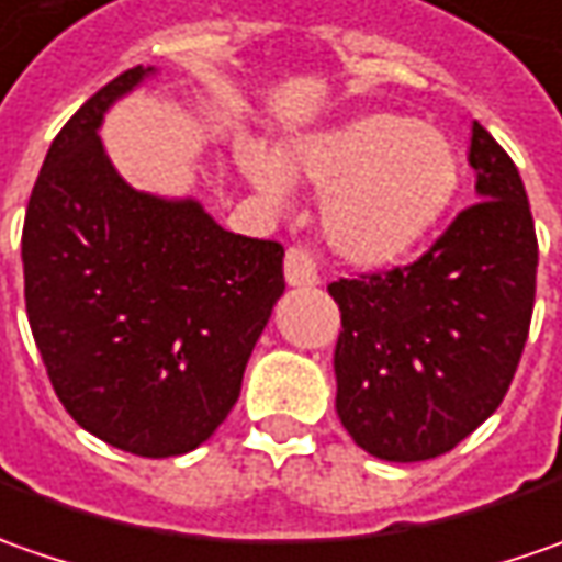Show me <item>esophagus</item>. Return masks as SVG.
<instances>
[{
  "instance_id": "obj_1",
  "label": "esophagus",
  "mask_w": 562,
  "mask_h": 562,
  "mask_svg": "<svg viewBox=\"0 0 562 562\" xmlns=\"http://www.w3.org/2000/svg\"><path fill=\"white\" fill-rule=\"evenodd\" d=\"M285 282L292 289H311L317 285V267H314V258L304 251V248H289L285 251Z\"/></svg>"
}]
</instances>
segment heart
I'll use <instances>...</instances> for the list:
<instances>
[{
  "label": "heart",
  "instance_id": "1",
  "mask_svg": "<svg viewBox=\"0 0 562 562\" xmlns=\"http://www.w3.org/2000/svg\"><path fill=\"white\" fill-rule=\"evenodd\" d=\"M239 167L267 199H282L285 183L323 192V239L360 270H385L419 251L460 186L454 143L436 126L392 111L289 136L273 158L248 146Z\"/></svg>",
  "mask_w": 562,
  "mask_h": 562
}]
</instances>
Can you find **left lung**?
<instances>
[{
	"label": "left lung",
	"instance_id": "1",
	"mask_svg": "<svg viewBox=\"0 0 562 562\" xmlns=\"http://www.w3.org/2000/svg\"><path fill=\"white\" fill-rule=\"evenodd\" d=\"M479 202L419 261L339 280L336 414L355 445L392 463L451 451L504 401L535 304L538 239L510 155L473 124Z\"/></svg>",
	"mask_w": 562,
	"mask_h": 562
}]
</instances>
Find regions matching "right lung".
<instances>
[{
    "label": "right lung",
    "mask_w": 562,
    "mask_h": 562,
    "mask_svg": "<svg viewBox=\"0 0 562 562\" xmlns=\"http://www.w3.org/2000/svg\"><path fill=\"white\" fill-rule=\"evenodd\" d=\"M158 68L124 70L49 146L24 217V301L58 401L139 457L214 436L285 292L280 243L223 229L192 195L133 189L99 139L114 102Z\"/></svg>",
    "instance_id": "obj_1"
}]
</instances>
